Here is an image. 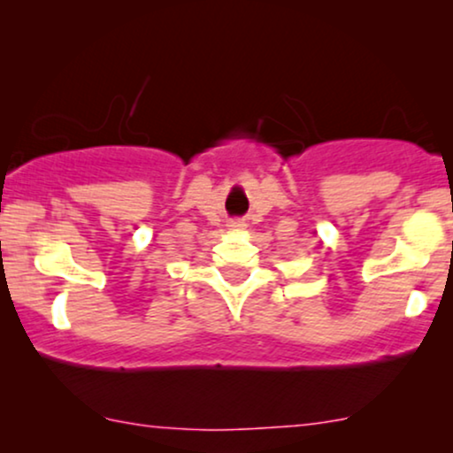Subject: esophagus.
I'll return each instance as SVG.
<instances>
[{
    "label": "esophagus",
    "mask_w": 453,
    "mask_h": 453,
    "mask_svg": "<svg viewBox=\"0 0 453 453\" xmlns=\"http://www.w3.org/2000/svg\"><path fill=\"white\" fill-rule=\"evenodd\" d=\"M227 230H232V232H241V230H244V221H241V219H232L230 223H227Z\"/></svg>",
    "instance_id": "obj_1"
}]
</instances>
